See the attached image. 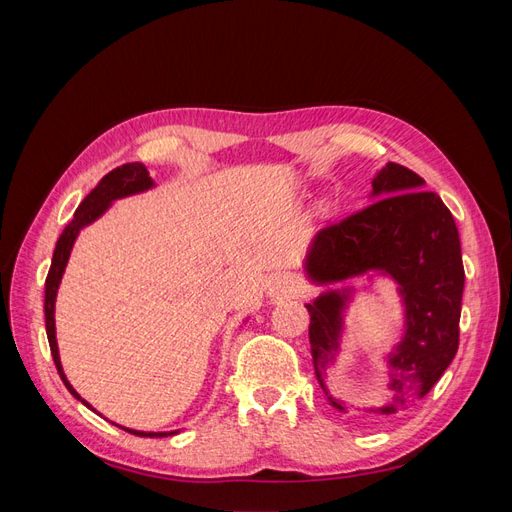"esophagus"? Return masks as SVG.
I'll return each mask as SVG.
<instances>
[{"label":"esophagus","instance_id":"esophagus-1","mask_svg":"<svg viewBox=\"0 0 512 512\" xmlns=\"http://www.w3.org/2000/svg\"><path fill=\"white\" fill-rule=\"evenodd\" d=\"M292 286V280L288 275H275V277H271L269 280V294H275L277 290H286V288H290Z\"/></svg>","mask_w":512,"mask_h":512}]
</instances>
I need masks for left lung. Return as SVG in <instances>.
<instances>
[{"mask_svg":"<svg viewBox=\"0 0 512 512\" xmlns=\"http://www.w3.org/2000/svg\"><path fill=\"white\" fill-rule=\"evenodd\" d=\"M423 183L414 170L389 162L374 179L378 200L329 222L307 258V273L316 282H337L378 269L389 273L404 294L408 331L389 356L393 404L369 410L378 414H395L425 397L459 348L466 282L459 232L453 213L436 192H425ZM305 307L314 374L324 389V369L337 352L344 299L329 292ZM333 406L342 410L337 401Z\"/></svg>","mask_w":512,"mask_h":512,"instance_id":"obj_1","label":"left lung"}]
</instances>
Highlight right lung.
Here are the masks:
<instances>
[{"label": "right lung", "mask_w": 512, "mask_h": 512, "mask_svg": "<svg viewBox=\"0 0 512 512\" xmlns=\"http://www.w3.org/2000/svg\"><path fill=\"white\" fill-rule=\"evenodd\" d=\"M153 181L147 173V168L141 162H128V164H121L117 168H113L111 173H106L94 190H91L85 198L83 203L79 205V209L74 211V218L66 224L64 232H61L57 245H55V252H53V262H51V269L49 275H46V284H44V318H46V337H49V346H51V354H53V361L57 367V374L59 378L64 380L66 389L76 397L81 399L79 393H76L70 382L64 376V369H61L59 363V352H57V339H55V294L61 282V275H64L66 269V262L72 250V243L79 235V230L87 224L94 222L98 215L104 213V209L111 205V200L121 198V196H128V194H136V192H143L147 188H151ZM83 401V399H81ZM85 406H89L87 401H83ZM134 436H141V438H162L166 433H153V431H134V429H126Z\"/></svg>", "instance_id": "obj_1"}]
</instances>
